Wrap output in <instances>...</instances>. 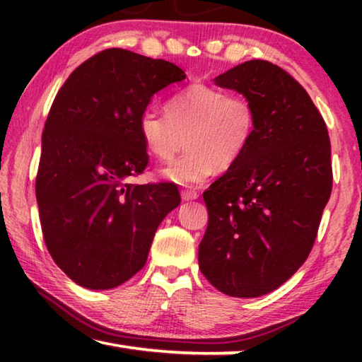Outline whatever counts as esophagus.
<instances>
[{"mask_svg": "<svg viewBox=\"0 0 362 362\" xmlns=\"http://www.w3.org/2000/svg\"><path fill=\"white\" fill-rule=\"evenodd\" d=\"M180 194H182L183 201H192V199H196L199 196V193L196 192V189H189V188H183Z\"/></svg>", "mask_w": 362, "mask_h": 362, "instance_id": "1", "label": "esophagus"}]
</instances>
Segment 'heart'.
I'll return each instance as SVG.
<instances>
[{"label":"heart","instance_id":"1","mask_svg":"<svg viewBox=\"0 0 362 362\" xmlns=\"http://www.w3.org/2000/svg\"><path fill=\"white\" fill-rule=\"evenodd\" d=\"M257 132V108L249 95L194 84L174 94L166 115L145 110L139 134L146 151L170 161L187 144V151L161 169V177L179 185H198L218 169H230L249 150Z\"/></svg>","mask_w":362,"mask_h":362}]
</instances>
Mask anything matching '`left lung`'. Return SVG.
Wrapping results in <instances>:
<instances>
[{"label":"left lung","instance_id":"obj_1","mask_svg":"<svg viewBox=\"0 0 362 362\" xmlns=\"http://www.w3.org/2000/svg\"><path fill=\"white\" fill-rule=\"evenodd\" d=\"M252 99L257 132L235 166L203 193L209 223L199 269L230 297H260L303 265L332 192L327 126L306 90L267 60L218 75Z\"/></svg>","mask_w":362,"mask_h":362}]
</instances>
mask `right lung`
<instances>
[{
  "label": "right lung",
  "instance_id": "right-lung-1",
  "mask_svg": "<svg viewBox=\"0 0 362 362\" xmlns=\"http://www.w3.org/2000/svg\"><path fill=\"white\" fill-rule=\"evenodd\" d=\"M183 79L168 60L112 47L79 65L52 102L36 174L40 222L54 262L86 289H113L142 269L159 223L180 204L174 183L129 179L148 164L140 115Z\"/></svg>",
  "mask_w": 362,
  "mask_h": 362
}]
</instances>
